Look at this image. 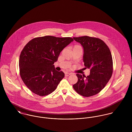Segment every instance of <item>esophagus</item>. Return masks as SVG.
Instances as JSON below:
<instances>
[{"label":"esophagus","instance_id":"esophagus-1","mask_svg":"<svg viewBox=\"0 0 132 132\" xmlns=\"http://www.w3.org/2000/svg\"><path fill=\"white\" fill-rule=\"evenodd\" d=\"M71 75V74L70 73H65V76H66V77H68L69 76H70Z\"/></svg>","mask_w":132,"mask_h":132}]
</instances>
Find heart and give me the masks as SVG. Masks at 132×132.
Instances as JSON below:
<instances>
[{
    "mask_svg": "<svg viewBox=\"0 0 132 132\" xmlns=\"http://www.w3.org/2000/svg\"><path fill=\"white\" fill-rule=\"evenodd\" d=\"M81 48L80 46L78 45H76L74 47H73V49H75V48Z\"/></svg>",
    "mask_w": 132,
    "mask_h": 132,
    "instance_id": "1",
    "label": "heart"
}]
</instances>
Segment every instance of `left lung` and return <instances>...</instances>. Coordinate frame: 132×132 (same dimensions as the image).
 Listing matches in <instances>:
<instances>
[{
  "mask_svg": "<svg viewBox=\"0 0 132 132\" xmlns=\"http://www.w3.org/2000/svg\"><path fill=\"white\" fill-rule=\"evenodd\" d=\"M83 47L85 69H90V75L77 74V82L73 85L76 92L83 96L89 97L99 93L106 85L113 73V60L110 50L102 39L88 36L74 37Z\"/></svg>",
  "mask_w": 132,
  "mask_h": 132,
  "instance_id": "1",
  "label": "left lung"
}]
</instances>
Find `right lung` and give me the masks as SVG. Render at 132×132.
Instances as JSON below:
<instances>
[{
    "mask_svg": "<svg viewBox=\"0 0 132 132\" xmlns=\"http://www.w3.org/2000/svg\"><path fill=\"white\" fill-rule=\"evenodd\" d=\"M74 39L47 36L31 39L24 46L19 58L20 77L29 89L39 96L51 94L64 78L53 64L60 52Z\"/></svg>",
    "mask_w": 132,
    "mask_h": 132,
    "instance_id": "obj_1",
    "label": "right lung"
}]
</instances>
